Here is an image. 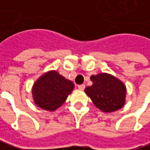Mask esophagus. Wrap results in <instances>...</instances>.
I'll use <instances>...</instances> for the list:
<instances>
[{
	"label": "esophagus",
	"mask_w": 150,
	"mask_h": 150,
	"mask_svg": "<svg viewBox=\"0 0 150 150\" xmlns=\"http://www.w3.org/2000/svg\"><path fill=\"white\" fill-rule=\"evenodd\" d=\"M78 88H79L80 90H84V89L86 88V86H85L84 84H82V85H79V86H78Z\"/></svg>",
	"instance_id": "esophagus-1"
}]
</instances>
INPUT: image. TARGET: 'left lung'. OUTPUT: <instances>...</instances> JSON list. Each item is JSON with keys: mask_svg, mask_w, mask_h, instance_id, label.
<instances>
[{"mask_svg": "<svg viewBox=\"0 0 150 150\" xmlns=\"http://www.w3.org/2000/svg\"><path fill=\"white\" fill-rule=\"evenodd\" d=\"M92 86L85 89L97 108L104 112H115L125 103L126 87L124 84L114 76L106 73L92 75Z\"/></svg>", "mask_w": 150, "mask_h": 150, "instance_id": "8db88e82", "label": "left lung"}]
</instances>
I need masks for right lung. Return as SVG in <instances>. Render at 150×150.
I'll list each match as a JSON object with an SVG mask.
<instances>
[{"mask_svg": "<svg viewBox=\"0 0 150 150\" xmlns=\"http://www.w3.org/2000/svg\"><path fill=\"white\" fill-rule=\"evenodd\" d=\"M74 83L54 70L42 75L33 86V96L37 106L54 111L67 99L74 89Z\"/></svg>", "mask_w": 150, "mask_h": 150, "instance_id": "right-lung-1", "label": "right lung"}]
</instances>
